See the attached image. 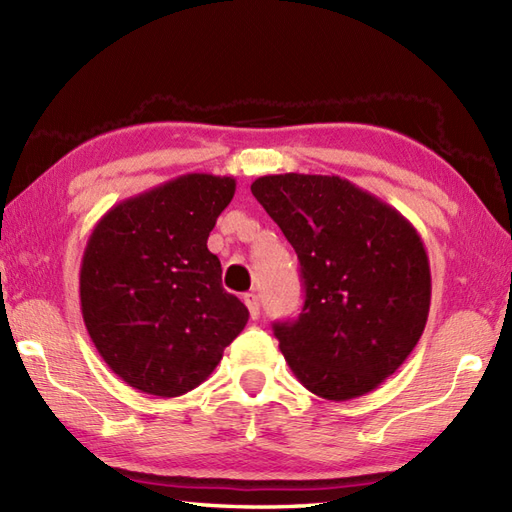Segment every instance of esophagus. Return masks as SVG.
<instances>
[{"label":"esophagus","mask_w":512,"mask_h":512,"mask_svg":"<svg viewBox=\"0 0 512 512\" xmlns=\"http://www.w3.org/2000/svg\"><path fill=\"white\" fill-rule=\"evenodd\" d=\"M244 303H246V308L250 312V317L257 319L259 317V297L255 295V292H246Z\"/></svg>","instance_id":"esophagus-1"}]
</instances>
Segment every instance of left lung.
I'll return each instance as SVG.
<instances>
[{
  "label": "left lung",
  "mask_w": 512,
  "mask_h": 512,
  "mask_svg": "<svg viewBox=\"0 0 512 512\" xmlns=\"http://www.w3.org/2000/svg\"><path fill=\"white\" fill-rule=\"evenodd\" d=\"M250 191L301 264L299 319L273 325L292 374L325 400L374 391L427 325L431 270L418 231L339 176L279 173L257 178Z\"/></svg>",
  "instance_id": "obj_1"
}]
</instances>
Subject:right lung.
<instances>
[{
	"label": "right lung",
	"instance_id": "1",
	"mask_svg": "<svg viewBox=\"0 0 512 512\" xmlns=\"http://www.w3.org/2000/svg\"><path fill=\"white\" fill-rule=\"evenodd\" d=\"M235 178L184 173L114 204L83 250L85 328L112 372L143 394L195 389L244 330L248 310L222 288L206 239Z\"/></svg>",
	"mask_w": 512,
	"mask_h": 512
}]
</instances>
